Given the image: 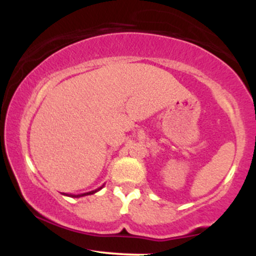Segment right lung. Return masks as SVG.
Returning <instances> with one entry per match:
<instances>
[{
  "mask_svg": "<svg viewBox=\"0 0 256 256\" xmlns=\"http://www.w3.org/2000/svg\"><path fill=\"white\" fill-rule=\"evenodd\" d=\"M104 186V184L102 185V186H100V188H98V189H95V190H91V192H84V194H78V195H73V194H62V195H66V196H70V198H83V196H88V195H92V194H95V192H100V190L102 189V188Z\"/></svg>",
  "mask_w": 256,
  "mask_h": 256,
  "instance_id": "obj_1",
  "label": "right lung"
}]
</instances>
